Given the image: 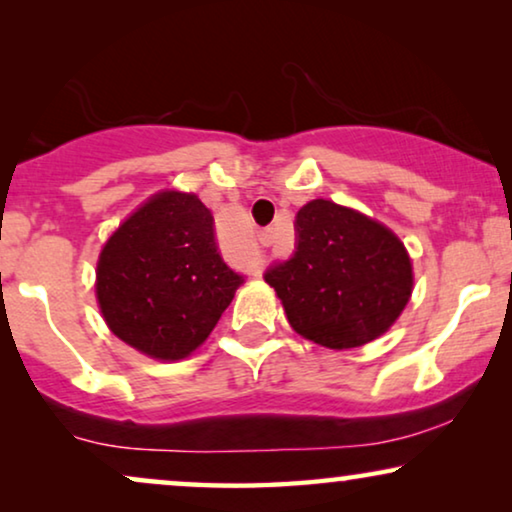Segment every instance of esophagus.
I'll return each mask as SVG.
<instances>
[{
    "mask_svg": "<svg viewBox=\"0 0 512 512\" xmlns=\"http://www.w3.org/2000/svg\"><path fill=\"white\" fill-rule=\"evenodd\" d=\"M258 242H261L263 247H270V244L275 242V230H272V228H263L261 233H258Z\"/></svg>",
    "mask_w": 512,
    "mask_h": 512,
    "instance_id": "34e87169",
    "label": "esophagus"
}]
</instances>
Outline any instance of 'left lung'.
<instances>
[{
    "instance_id": "left-lung-1",
    "label": "left lung",
    "mask_w": 512,
    "mask_h": 512,
    "mask_svg": "<svg viewBox=\"0 0 512 512\" xmlns=\"http://www.w3.org/2000/svg\"><path fill=\"white\" fill-rule=\"evenodd\" d=\"M293 228L296 251L263 275L293 331L331 349L361 347L387 331L412 293L403 242L331 200L307 202Z\"/></svg>"
}]
</instances>
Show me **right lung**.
Here are the masks:
<instances>
[{
	"mask_svg": "<svg viewBox=\"0 0 512 512\" xmlns=\"http://www.w3.org/2000/svg\"><path fill=\"white\" fill-rule=\"evenodd\" d=\"M244 275L223 261L214 216L195 195L160 193L104 244L97 300L111 331L153 359L207 340Z\"/></svg>",
	"mask_w": 512,
	"mask_h": 512,
	"instance_id": "add662e5",
	"label": "right lung"
}]
</instances>
